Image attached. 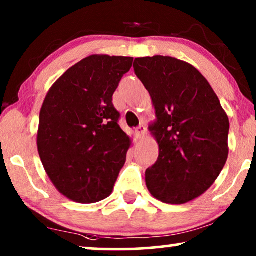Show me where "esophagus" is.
Segmentation results:
<instances>
[{
	"label": "esophagus",
	"mask_w": 256,
	"mask_h": 256,
	"mask_svg": "<svg viewBox=\"0 0 256 256\" xmlns=\"http://www.w3.org/2000/svg\"><path fill=\"white\" fill-rule=\"evenodd\" d=\"M146 130H147V129H146L144 124H140L138 128L135 129V134H136V136H138V138H142V136L144 135Z\"/></svg>",
	"instance_id": "34e87169"
}]
</instances>
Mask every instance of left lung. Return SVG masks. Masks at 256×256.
I'll use <instances>...</instances> for the list:
<instances>
[{"label":"left lung","instance_id":"1","mask_svg":"<svg viewBox=\"0 0 256 256\" xmlns=\"http://www.w3.org/2000/svg\"><path fill=\"white\" fill-rule=\"evenodd\" d=\"M134 70L156 114L150 130L158 158L146 170L147 188L164 204H187L208 190L224 167L228 116L204 76L187 62L138 58Z\"/></svg>","mask_w":256,"mask_h":256}]
</instances>
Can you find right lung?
I'll list each match as a JSON object with an SVG mask.
<instances>
[{
	"label": "right lung",
	"mask_w": 256,
	"mask_h": 256,
	"mask_svg": "<svg viewBox=\"0 0 256 256\" xmlns=\"http://www.w3.org/2000/svg\"><path fill=\"white\" fill-rule=\"evenodd\" d=\"M132 58L90 55L49 89L41 112L38 150L55 188L78 204L112 194L130 138L118 124L112 94Z\"/></svg>",
	"instance_id": "1"
}]
</instances>
